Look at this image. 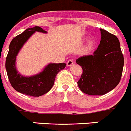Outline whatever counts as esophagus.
Here are the masks:
<instances>
[{
  "mask_svg": "<svg viewBox=\"0 0 131 131\" xmlns=\"http://www.w3.org/2000/svg\"><path fill=\"white\" fill-rule=\"evenodd\" d=\"M73 63H74L73 61H72V60H68V61H67V66L69 67V66H72V64H73Z\"/></svg>",
  "mask_w": 131,
  "mask_h": 131,
  "instance_id": "34e87169",
  "label": "esophagus"
}]
</instances>
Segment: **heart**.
<instances>
[{
    "mask_svg": "<svg viewBox=\"0 0 131 131\" xmlns=\"http://www.w3.org/2000/svg\"><path fill=\"white\" fill-rule=\"evenodd\" d=\"M94 44H95V42H94V40L90 39V41H89V44H88V47H89V48L93 47V46H94Z\"/></svg>",
    "mask_w": 131,
    "mask_h": 131,
    "instance_id": "b5f03b06",
    "label": "heart"
}]
</instances>
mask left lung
Instances as JSON below:
<instances>
[{"label":"left lung","mask_w":131,"mask_h":131,"mask_svg":"<svg viewBox=\"0 0 131 131\" xmlns=\"http://www.w3.org/2000/svg\"><path fill=\"white\" fill-rule=\"evenodd\" d=\"M101 40L93 55L79 57L76 63L83 73L78 85L90 95H102L115 89L122 74L124 59L116 36L100 28Z\"/></svg>","instance_id":"1"}]
</instances>
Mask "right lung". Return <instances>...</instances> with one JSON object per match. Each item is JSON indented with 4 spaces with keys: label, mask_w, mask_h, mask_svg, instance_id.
Here are the masks:
<instances>
[{
    "label": "right lung",
    "mask_w": 131,
    "mask_h": 131,
    "mask_svg": "<svg viewBox=\"0 0 131 131\" xmlns=\"http://www.w3.org/2000/svg\"><path fill=\"white\" fill-rule=\"evenodd\" d=\"M36 32L47 33L39 27L26 29L21 34L13 39L9 45L6 60V69L11 86L21 94L33 97H39L50 91L59 71L65 68V63H50L37 74L24 76L18 73L16 68V59L20 49Z\"/></svg>",
    "instance_id": "add662e5"
}]
</instances>
